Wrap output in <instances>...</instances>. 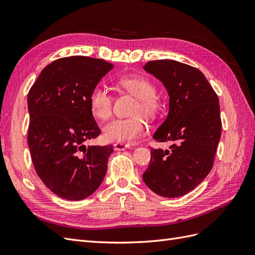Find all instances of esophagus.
Returning a JSON list of instances; mask_svg holds the SVG:
<instances>
[{"instance_id": "34e87169", "label": "esophagus", "mask_w": 255, "mask_h": 255, "mask_svg": "<svg viewBox=\"0 0 255 255\" xmlns=\"http://www.w3.org/2000/svg\"><path fill=\"white\" fill-rule=\"evenodd\" d=\"M128 148H129V144H126V143H115L114 144V149L116 151H125Z\"/></svg>"}]
</instances>
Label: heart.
I'll list each match as a JSON object with an SVG mask.
<instances>
[{"label":"heart","instance_id":"heart-1","mask_svg":"<svg viewBox=\"0 0 255 255\" xmlns=\"http://www.w3.org/2000/svg\"><path fill=\"white\" fill-rule=\"evenodd\" d=\"M121 87L127 89L137 99L139 104L136 114H143L148 117L155 115L158 104L155 100L156 88L154 84L142 76H126L118 81ZM89 107L92 115L99 119L109 118L113 110V97L103 85L94 87L89 95ZM146 132L145 122L139 118L116 119L103 128V135L106 140L117 143H130L143 136Z\"/></svg>","mask_w":255,"mask_h":255}]
</instances>
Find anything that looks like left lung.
I'll list each match as a JSON object with an SVG mask.
<instances>
[{"mask_svg":"<svg viewBox=\"0 0 255 255\" xmlns=\"http://www.w3.org/2000/svg\"><path fill=\"white\" fill-rule=\"evenodd\" d=\"M144 71L165 86L169 112L153 139L171 141L169 150L152 149L144 184L166 198L188 194L213 168L221 136L219 100L197 68L171 59L148 61Z\"/></svg>","mask_w":255,"mask_h":255,"instance_id":"obj_1","label":"left lung"}]
</instances>
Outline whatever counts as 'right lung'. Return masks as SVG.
I'll return each instance as SVG.
<instances>
[{
    "mask_svg": "<svg viewBox=\"0 0 255 255\" xmlns=\"http://www.w3.org/2000/svg\"><path fill=\"white\" fill-rule=\"evenodd\" d=\"M113 68L103 59L60 58L43 69L28 92L30 156L45 186L63 199H86L106 174L113 145L84 142L101 133L89 95Z\"/></svg>",
    "mask_w": 255,
    "mask_h": 255,
    "instance_id": "add662e5",
    "label": "right lung"
}]
</instances>
